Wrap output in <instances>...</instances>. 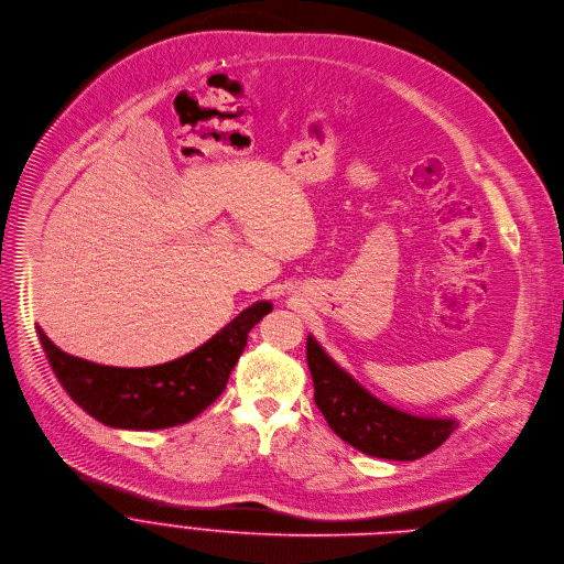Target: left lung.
Listing matches in <instances>:
<instances>
[{
	"instance_id": "left-lung-1",
	"label": "left lung",
	"mask_w": 564,
	"mask_h": 564,
	"mask_svg": "<svg viewBox=\"0 0 564 564\" xmlns=\"http://www.w3.org/2000/svg\"><path fill=\"white\" fill-rule=\"evenodd\" d=\"M305 357L315 384V404L330 430L369 456L416 460L441 447L458 425L452 419L404 414L380 402L341 371L313 337L305 341Z\"/></svg>"
}]
</instances>
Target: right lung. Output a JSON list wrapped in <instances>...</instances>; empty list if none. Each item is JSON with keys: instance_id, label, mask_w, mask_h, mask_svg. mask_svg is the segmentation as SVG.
Masks as SVG:
<instances>
[{"instance_id": "add662e5", "label": "right lung", "mask_w": 564, "mask_h": 564, "mask_svg": "<svg viewBox=\"0 0 564 564\" xmlns=\"http://www.w3.org/2000/svg\"><path fill=\"white\" fill-rule=\"evenodd\" d=\"M272 311L259 301L207 344L160 367L121 369L67 355L37 326L40 344L69 398L98 423L119 430H166L202 414L227 387L249 330Z\"/></svg>"}]
</instances>
